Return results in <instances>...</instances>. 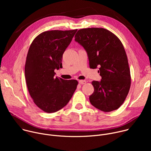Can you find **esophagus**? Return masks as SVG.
<instances>
[{
	"label": "esophagus",
	"mask_w": 151,
	"mask_h": 151,
	"mask_svg": "<svg viewBox=\"0 0 151 151\" xmlns=\"http://www.w3.org/2000/svg\"><path fill=\"white\" fill-rule=\"evenodd\" d=\"M86 81H85V80H80V81H79V83H80V84H85V83H86Z\"/></svg>",
	"instance_id": "obj_1"
}]
</instances>
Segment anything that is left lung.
I'll return each mask as SVG.
<instances>
[{
  "instance_id": "8db88e82",
  "label": "left lung",
  "mask_w": 151,
  "mask_h": 151,
  "mask_svg": "<svg viewBox=\"0 0 151 151\" xmlns=\"http://www.w3.org/2000/svg\"><path fill=\"white\" fill-rule=\"evenodd\" d=\"M75 40L87 52L90 68H99L100 82L91 83L94 91L90 101L97 109L109 112L123 104L131 85L127 56L119 39L103 28H87L78 31Z\"/></svg>"
}]
</instances>
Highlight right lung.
Instances as JSON below:
<instances>
[{"mask_svg": "<svg viewBox=\"0 0 151 151\" xmlns=\"http://www.w3.org/2000/svg\"><path fill=\"white\" fill-rule=\"evenodd\" d=\"M76 31L42 32L34 39L29 49L24 68L27 88L35 104L47 113L62 109L76 89V80L54 76V70L63 68V54Z\"/></svg>", "mask_w": 151, "mask_h": 151, "instance_id": "1", "label": "right lung"}]
</instances>
